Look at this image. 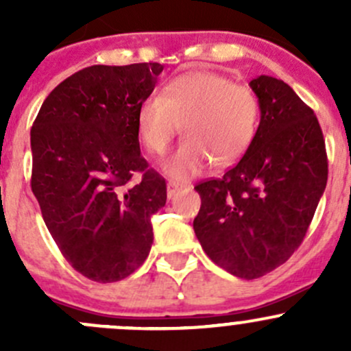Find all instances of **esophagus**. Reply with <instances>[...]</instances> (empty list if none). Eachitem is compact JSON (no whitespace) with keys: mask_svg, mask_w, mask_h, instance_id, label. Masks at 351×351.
<instances>
[{"mask_svg":"<svg viewBox=\"0 0 351 351\" xmlns=\"http://www.w3.org/2000/svg\"><path fill=\"white\" fill-rule=\"evenodd\" d=\"M178 190H182V185H178V183H175V182H169L168 185H166V192H168V198H171L176 192H178Z\"/></svg>","mask_w":351,"mask_h":351,"instance_id":"obj_1","label":"esophagus"}]
</instances>
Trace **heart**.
Wrapping results in <instances>:
<instances>
[{
	"label": "heart",
	"mask_w": 351,
	"mask_h": 351,
	"mask_svg": "<svg viewBox=\"0 0 351 351\" xmlns=\"http://www.w3.org/2000/svg\"><path fill=\"white\" fill-rule=\"evenodd\" d=\"M186 139L162 161L175 180L200 175L212 161L234 165L246 154L260 125L254 91L214 71H189L173 77L159 97H149L136 115L141 143L151 154H162L178 134Z\"/></svg>",
	"instance_id": "obj_1"
}]
</instances>
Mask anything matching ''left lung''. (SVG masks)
<instances>
[{
    "label": "left lung",
    "mask_w": 351,
    "mask_h": 351,
    "mask_svg": "<svg viewBox=\"0 0 351 351\" xmlns=\"http://www.w3.org/2000/svg\"><path fill=\"white\" fill-rule=\"evenodd\" d=\"M260 125L246 154L222 178L200 182L193 231L207 256L246 280L284 265L300 246L328 182L323 130L282 80L250 81Z\"/></svg>",
    "instance_id": "left-lung-1"
}]
</instances>
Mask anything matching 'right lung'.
<instances>
[{
    "instance_id": "1",
    "label": "right lung",
    "mask_w": 351,
    "mask_h": 351,
    "mask_svg": "<svg viewBox=\"0 0 351 351\" xmlns=\"http://www.w3.org/2000/svg\"><path fill=\"white\" fill-rule=\"evenodd\" d=\"M162 67H84L51 91L32 125V192L62 256L93 282L129 277L151 251L166 182L141 156L136 115Z\"/></svg>"
}]
</instances>
